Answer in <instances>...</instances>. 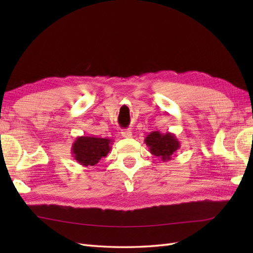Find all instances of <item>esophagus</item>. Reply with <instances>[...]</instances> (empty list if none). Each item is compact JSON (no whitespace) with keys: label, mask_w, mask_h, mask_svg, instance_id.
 Wrapping results in <instances>:
<instances>
[{"label":"esophagus","mask_w":253,"mask_h":253,"mask_svg":"<svg viewBox=\"0 0 253 253\" xmlns=\"http://www.w3.org/2000/svg\"><path fill=\"white\" fill-rule=\"evenodd\" d=\"M121 133H122V137H124V138H131L132 137L131 130H123Z\"/></svg>","instance_id":"esophagus-1"}]
</instances>
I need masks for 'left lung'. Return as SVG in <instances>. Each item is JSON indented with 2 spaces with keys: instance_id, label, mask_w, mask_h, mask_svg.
<instances>
[{
  "instance_id": "8db88e82",
  "label": "left lung",
  "mask_w": 253,
  "mask_h": 253,
  "mask_svg": "<svg viewBox=\"0 0 253 253\" xmlns=\"http://www.w3.org/2000/svg\"><path fill=\"white\" fill-rule=\"evenodd\" d=\"M149 151L155 157L160 158L163 162H168L174 157L180 148V142L174 133L160 131H152L144 139Z\"/></svg>"
}]
</instances>
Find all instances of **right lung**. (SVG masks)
I'll use <instances>...</instances> for the list:
<instances>
[{
    "mask_svg": "<svg viewBox=\"0 0 253 253\" xmlns=\"http://www.w3.org/2000/svg\"><path fill=\"white\" fill-rule=\"evenodd\" d=\"M112 142L113 140L110 138L94 136L77 137L72 146L73 158L84 168L94 166L111 151Z\"/></svg>",
    "mask_w": 253,
    "mask_h": 253,
    "instance_id": "obj_1",
    "label": "right lung"
}]
</instances>
